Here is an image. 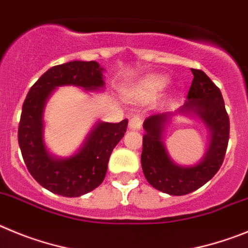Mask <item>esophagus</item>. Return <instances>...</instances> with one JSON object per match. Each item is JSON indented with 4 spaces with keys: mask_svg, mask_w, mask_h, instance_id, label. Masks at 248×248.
<instances>
[{
    "mask_svg": "<svg viewBox=\"0 0 248 248\" xmlns=\"http://www.w3.org/2000/svg\"><path fill=\"white\" fill-rule=\"evenodd\" d=\"M128 127L131 129H140V127H142V119L138 117V116H133L132 119L129 120Z\"/></svg>",
    "mask_w": 248,
    "mask_h": 248,
    "instance_id": "1",
    "label": "esophagus"
}]
</instances>
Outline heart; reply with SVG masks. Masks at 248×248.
<instances>
[{
  "mask_svg": "<svg viewBox=\"0 0 248 248\" xmlns=\"http://www.w3.org/2000/svg\"><path fill=\"white\" fill-rule=\"evenodd\" d=\"M168 78L166 75L160 74H151L144 77L137 82L131 93L132 96L136 97L140 101H148V100L155 99L158 93L166 88L168 84Z\"/></svg>",
  "mask_w": 248,
  "mask_h": 248,
  "instance_id": "heart-1",
  "label": "heart"
}]
</instances>
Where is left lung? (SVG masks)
<instances>
[{
  "mask_svg": "<svg viewBox=\"0 0 248 248\" xmlns=\"http://www.w3.org/2000/svg\"><path fill=\"white\" fill-rule=\"evenodd\" d=\"M194 79L186 102L178 113L202 120L210 132V144L199 163L183 167L169 157L163 131L175 113H158L144 120L142 169L149 184L169 195H185L199 189L217 173L224 162L230 136V120L221 91L204 71L191 69Z\"/></svg>",
  "mask_w": 248,
  "mask_h": 248,
  "instance_id": "8db88e82",
  "label": "left lung"
}]
</instances>
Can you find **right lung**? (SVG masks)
I'll list each match as a JSON object with an SVG mask.
<instances>
[{
    "label": "right lung",
    "instance_id": "1",
    "mask_svg": "<svg viewBox=\"0 0 248 248\" xmlns=\"http://www.w3.org/2000/svg\"><path fill=\"white\" fill-rule=\"evenodd\" d=\"M104 69L96 62L74 60L46 70L31 88L22 108L18 143L27 168L43 188L66 198H77L97 188L105 179L116 144L126 132L128 120L97 122L81 148L66 158L50 155L43 140V111L48 97L59 86L88 91L104 89Z\"/></svg>",
    "mask_w": 248,
    "mask_h": 248
}]
</instances>
